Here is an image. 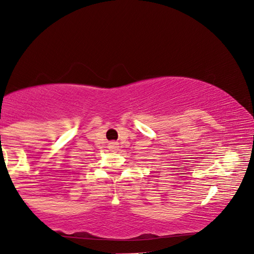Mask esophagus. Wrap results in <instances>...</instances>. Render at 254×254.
I'll return each instance as SVG.
<instances>
[{"label":"esophagus","mask_w":254,"mask_h":254,"mask_svg":"<svg viewBox=\"0 0 254 254\" xmlns=\"http://www.w3.org/2000/svg\"><path fill=\"white\" fill-rule=\"evenodd\" d=\"M110 148H111V150H112V151H117L118 150V144L114 143V142H113V143L110 144Z\"/></svg>","instance_id":"esophagus-1"}]
</instances>
